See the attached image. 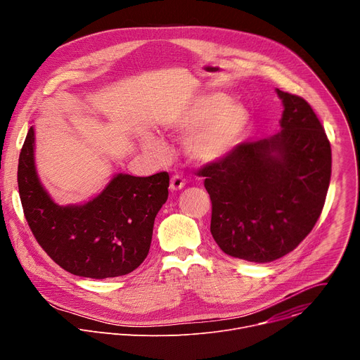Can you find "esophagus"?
<instances>
[{"label": "esophagus", "instance_id": "obj_1", "mask_svg": "<svg viewBox=\"0 0 360 360\" xmlns=\"http://www.w3.org/2000/svg\"><path fill=\"white\" fill-rule=\"evenodd\" d=\"M184 186H185V181L182 179L181 175H174V176L171 178V185H169L171 191H179V189H182Z\"/></svg>", "mask_w": 360, "mask_h": 360}]
</instances>
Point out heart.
<instances>
[{
	"label": "heart",
	"mask_w": 360,
	"mask_h": 360,
	"mask_svg": "<svg viewBox=\"0 0 360 360\" xmlns=\"http://www.w3.org/2000/svg\"><path fill=\"white\" fill-rule=\"evenodd\" d=\"M249 112L224 94L198 96L167 120V128L179 136H186L189 157L200 164L218 162L240 145L249 127ZM142 146L152 158L165 161L168 149L152 134H145Z\"/></svg>",
	"instance_id": "b5f03b06"
}]
</instances>
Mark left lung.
<instances>
[{
	"mask_svg": "<svg viewBox=\"0 0 360 360\" xmlns=\"http://www.w3.org/2000/svg\"><path fill=\"white\" fill-rule=\"evenodd\" d=\"M276 94L281 132L240 143L199 171L212 200L215 242L256 264L282 258L314 229L332 172L330 143L312 107L297 95Z\"/></svg>",
	"mask_w": 360,
	"mask_h": 360,
	"instance_id": "obj_1",
	"label": "left lung"
}]
</instances>
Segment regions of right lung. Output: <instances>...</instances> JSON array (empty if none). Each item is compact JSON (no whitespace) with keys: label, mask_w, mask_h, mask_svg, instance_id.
<instances>
[{"label":"right lung","mask_w":360,"mask_h":360,"mask_svg":"<svg viewBox=\"0 0 360 360\" xmlns=\"http://www.w3.org/2000/svg\"><path fill=\"white\" fill-rule=\"evenodd\" d=\"M28 129L18 160L25 219L41 248L67 272L107 279L135 271L149 252L155 217L168 199L169 175L117 174L91 200L58 205L41 184Z\"/></svg>","instance_id":"obj_1"}]
</instances>
